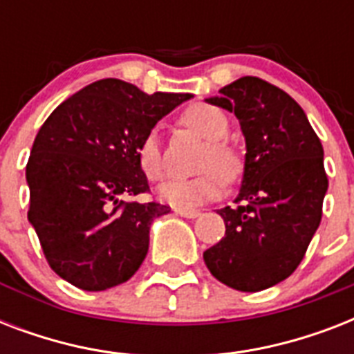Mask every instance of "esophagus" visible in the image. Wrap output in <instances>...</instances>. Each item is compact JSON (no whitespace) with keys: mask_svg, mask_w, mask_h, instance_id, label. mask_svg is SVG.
I'll list each match as a JSON object with an SVG mask.
<instances>
[{"mask_svg":"<svg viewBox=\"0 0 354 354\" xmlns=\"http://www.w3.org/2000/svg\"><path fill=\"white\" fill-rule=\"evenodd\" d=\"M174 213L180 216H185V218H196V216H200L198 209H180V207H174Z\"/></svg>","mask_w":354,"mask_h":354,"instance_id":"34e87169","label":"esophagus"}]
</instances>
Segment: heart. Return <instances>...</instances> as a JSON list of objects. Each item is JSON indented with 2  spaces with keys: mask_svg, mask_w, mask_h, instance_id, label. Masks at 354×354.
<instances>
[{
  "mask_svg": "<svg viewBox=\"0 0 354 354\" xmlns=\"http://www.w3.org/2000/svg\"><path fill=\"white\" fill-rule=\"evenodd\" d=\"M182 119L187 127L211 141L204 163H202V169H209V171L193 178H169L158 187V198L172 207L191 209L209 200H215L224 191L222 176L227 182H235L242 172V160L226 141H222L230 132V121L221 108L211 106V104H193L183 112ZM136 158H138L139 169L149 180L163 178L165 160H163V147H161L158 128H149L143 138L139 139Z\"/></svg>",
  "mask_w": 354,
  "mask_h": 354,
  "instance_id": "1",
  "label": "heart"
}]
</instances>
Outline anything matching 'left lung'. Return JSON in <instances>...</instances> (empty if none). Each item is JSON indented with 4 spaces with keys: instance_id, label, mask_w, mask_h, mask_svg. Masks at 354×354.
<instances>
[{
    "instance_id": "1",
    "label": "left lung",
    "mask_w": 354,
    "mask_h": 354,
    "mask_svg": "<svg viewBox=\"0 0 354 354\" xmlns=\"http://www.w3.org/2000/svg\"><path fill=\"white\" fill-rule=\"evenodd\" d=\"M218 93L205 101L235 113L246 160L236 207L218 211L226 235L204 261L224 285L259 292L299 266L322 222L324 147L301 106L277 86L242 77Z\"/></svg>"
}]
</instances>
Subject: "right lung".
Returning a JSON list of instances; mask_svg holds the SVG:
<instances>
[{
  "label": "right lung",
  "instance_id": "obj_1",
  "mask_svg": "<svg viewBox=\"0 0 354 354\" xmlns=\"http://www.w3.org/2000/svg\"><path fill=\"white\" fill-rule=\"evenodd\" d=\"M191 93H145L119 79L86 86L55 108L29 161V222L55 274L88 292L128 281L169 205L124 202L150 191L136 149L149 128Z\"/></svg>",
  "mask_w": 354,
  "mask_h": 354
}]
</instances>
